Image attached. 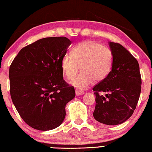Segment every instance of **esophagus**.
<instances>
[{"instance_id": "1", "label": "esophagus", "mask_w": 152, "mask_h": 152, "mask_svg": "<svg viewBox=\"0 0 152 152\" xmlns=\"http://www.w3.org/2000/svg\"><path fill=\"white\" fill-rule=\"evenodd\" d=\"M84 92H83L82 91H80V90H75V94L77 96H79V95H81V94H83Z\"/></svg>"}]
</instances>
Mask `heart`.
I'll list each match as a JSON object with an SVG mask.
<instances>
[{"instance_id": "b5f03b06", "label": "heart", "mask_w": 152, "mask_h": 152, "mask_svg": "<svg viewBox=\"0 0 152 152\" xmlns=\"http://www.w3.org/2000/svg\"><path fill=\"white\" fill-rule=\"evenodd\" d=\"M113 65L111 50L96 42L88 40L75 46L71 50V56H64L61 68L68 80H72L79 71L81 73L72 81L73 86L85 89L94 80L102 81L106 77Z\"/></svg>"}]
</instances>
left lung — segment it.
<instances>
[{
  "label": "left lung",
  "mask_w": 152,
  "mask_h": 152,
  "mask_svg": "<svg viewBox=\"0 0 152 152\" xmlns=\"http://www.w3.org/2000/svg\"><path fill=\"white\" fill-rule=\"evenodd\" d=\"M113 53L112 71L93 88L96 96L93 116L102 124H121L132 115L141 91L139 64L118 43L109 42ZM99 92H106L105 96Z\"/></svg>",
  "instance_id": "8db88e82"
}]
</instances>
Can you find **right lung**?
I'll return each instance as SVG.
<instances>
[{"instance_id":"add662e5","label":"right lung","mask_w":152,"mask_h":152,"mask_svg":"<svg viewBox=\"0 0 152 152\" xmlns=\"http://www.w3.org/2000/svg\"><path fill=\"white\" fill-rule=\"evenodd\" d=\"M71 41L66 37L39 39L26 46L10 67V94L26 124L42 131L62 124L67 103L75 96L63 79L61 61Z\"/></svg>"}]
</instances>
